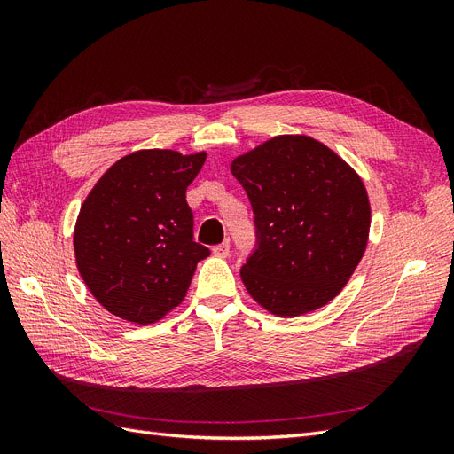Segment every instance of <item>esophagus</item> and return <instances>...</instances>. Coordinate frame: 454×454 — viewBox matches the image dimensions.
Masks as SVG:
<instances>
[{
	"mask_svg": "<svg viewBox=\"0 0 454 454\" xmlns=\"http://www.w3.org/2000/svg\"><path fill=\"white\" fill-rule=\"evenodd\" d=\"M229 248H231V246H229V242L225 240V242H222V244H217V246H214V255L215 257H227L229 255Z\"/></svg>",
	"mask_w": 454,
	"mask_h": 454,
	"instance_id": "1",
	"label": "esophagus"
}]
</instances>
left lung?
<instances>
[{
    "mask_svg": "<svg viewBox=\"0 0 454 454\" xmlns=\"http://www.w3.org/2000/svg\"><path fill=\"white\" fill-rule=\"evenodd\" d=\"M259 248L240 269L259 307L282 318L335 299L364 257L371 204L360 174L325 144L280 134L232 159Z\"/></svg>",
    "mask_w": 454,
    "mask_h": 454,
    "instance_id": "1",
    "label": "left lung"
}]
</instances>
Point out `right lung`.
I'll return each mask as SVG.
<instances>
[{
	"mask_svg": "<svg viewBox=\"0 0 454 454\" xmlns=\"http://www.w3.org/2000/svg\"><path fill=\"white\" fill-rule=\"evenodd\" d=\"M206 151L140 149L94 184L74 229L77 270L94 299L117 318L149 325L185 299L210 250L193 240L187 185Z\"/></svg>",
	"mask_w": 454,
	"mask_h": 454,
	"instance_id": "right-lung-1",
	"label": "right lung"
}]
</instances>
